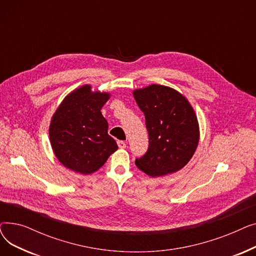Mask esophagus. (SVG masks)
I'll return each mask as SVG.
<instances>
[{"label": "esophagus", "mask_w": 256, "mask_h": 256, "mask_svg": "<svg viewBox=\"0 0 256 256\" xmlns=\"http://www.w3.org/2000/svg\"><path fill=\"white\" fill-rule=\"evenodd\" d=\"M117 144H118V147L119 148H126V143L124 141H117Z\"/></svg>", "instance_id": "esophagus-1"}]
</instances>
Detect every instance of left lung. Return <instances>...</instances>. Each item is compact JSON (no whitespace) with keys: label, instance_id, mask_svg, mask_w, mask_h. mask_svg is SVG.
<instances>
[{"label":"left lung","instance_id":"8db88e82","mask_svg":"<svg viewBox=\"0 0 256 256\" xmlns=\"http://www.w3.org/2000/svg\"><path fill=\"white\" fill-rule=\"evenodd\" d=\"M145 115L148 150L136 166L156 178L180 170L193 156L199 141V126L193 108L180 92L162 85L134 91Z\"/></svg>","mask_w":256,"mask_h":256}]
</instances>
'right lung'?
Listing matches in <instances>:
<instances>
[{"label": "right lung", "instance_id": "1", "mask_svg": "<svg viewBox=\"0 0 256 256\" xmlns=\"http://www.w3.org/2000/svg\"><path fill=\"white\" fill-rule=\"evenodd\" d=\"M110 94L92 92L89 85L67 96L52 118L50 140L57 158L70 170L90 174L118 148L108 134L100 110Z\"/></svg>", "mask_w": 256, "mask_h": 256}]
</instances>
